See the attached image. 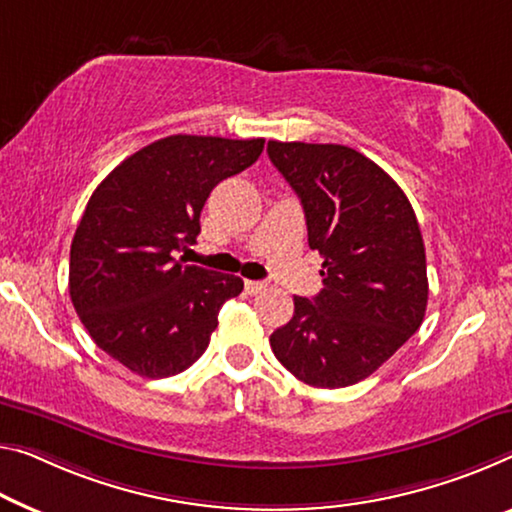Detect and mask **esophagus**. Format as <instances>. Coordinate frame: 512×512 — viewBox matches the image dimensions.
<instances>
[{
  "instance_id": "obj_1",
  "label": "esophagus",
  "mask_w": 512,
  "mask_h": 512,
  "mask_svg": "<svg viewBox=\"0 0 512 512\" xmlns=\"http://www.w3.org/2000/svg\"><path fill=\"white\" fill-rule=\"evenodd\" d=\"M267 288V283L265 281H245V290L249 295H258V293H263V290Z\"/></svg>"
}]
</instances>
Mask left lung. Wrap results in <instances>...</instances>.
Returning a JSON list of instances; mask_svg holds the SVG:
<instances>
[{
  "instance_id": "left-lung-1",
  "label": "left lung",
  "mask_w": 512,
  "mask_h": 512,
  "mask_svg": "<svg viewBox=\"0 0 512 512\" xmlns=\"http://www.w3.org/2000/svg\"><path fill=\"white\" fill-rule=\"evenodd\" d=\"M267 155L300 196L325 288L295 297L270 336L274 357L309 387H350L375 373L428 306L426 247L396 180L355 148L270 141Z\"/></svg>"
}]
</instances>
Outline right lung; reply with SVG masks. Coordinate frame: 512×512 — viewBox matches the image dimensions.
<instances>
[{"label":"right lung","mask_w":512,"mask_h":512,"mask_svg":"<svg viewBox=\"0 0 512 512\" xmlns=\"http://www.w3.org/2000/svg\"><path fill=\"white\" fill-rule=\"evenodd\" d=\"M265 139L171 135L137 151L91 194L70 245V300L100 350L141 377L190 368L240 277L176 254L201 233L215 185L245 171Z\"/></svg>","instance_id":"right-lung-1"}]
</instances>
